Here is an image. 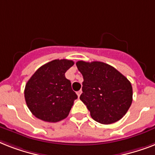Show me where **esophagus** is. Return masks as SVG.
Here are the masks:
<instances>
[{
  "label": "esophagus",
  "mask_w": 155,
  "mask_h": 155,
  "mask_svg": "<svg viewBox=\"0 0 155 155\" xmlns=\"http://www.w3.org/2000/svg\"><path fill=\"white\" fill-rule=\"evenodd\" d=\"M81 93H82V91H81V90H80L79 92H77V96H78V97H80V95H81Z\"/></svg>",
  "instance_id": "obj_1"
}]
</instances>
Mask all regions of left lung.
Returning <instances> with one entry per match:
<instances>
[{"instance_id": "obj_1", "label": "left lung", "mask_w": 155, "mask_h": 155, "mask_svg": "<svg viewBox=\"0 0 155 155\" xmlns=\"http://www.w3.org/2000/svg\"><path fill=\"white\" fill-rule=\"evenodd\" d=\"M84 78L80 99L97 122L108 125L125 115L133 101L132 85L125 76L107 63H76Z\"/></svg>"}]
</instances>
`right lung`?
Here are the masks:
<instances>
[{"instance_id":"obj_1","label":"right lung","mask_w":155,"mask_h":155,"mask_svg":"<svg viewBox=\"0 0 155 155\" xmlns=\"http://www.w3.org/2000/svg\"><path fill=\"white\" fill-rule=\"evenodd\" d=\"M72 60L54 59L40 67L26 83L24 91L28 108L33 115L47 122H57L68 116L77 99L66 71Z\"/></svg>"}]
</instances>
